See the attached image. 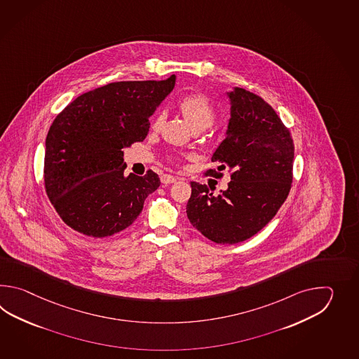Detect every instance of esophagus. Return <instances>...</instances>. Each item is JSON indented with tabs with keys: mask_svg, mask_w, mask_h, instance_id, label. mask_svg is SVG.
<instances>
[{
	"mask_svg": "<svg viewBox=\"0 0 359 359\" xmlns=\"http://www.w3.org/2000/svg\"><path fill=\"white\" fill-rule=\"evenodd\" d=\"M161 181L163 184H170V183L177 182L176 177L170 176V175H163L161 177Z\"/></svg>",
	"mask_w": 359,
	"mask_h": 359,
	"instance_id": "1",
	"label": "esophagus"
}]
</instances>
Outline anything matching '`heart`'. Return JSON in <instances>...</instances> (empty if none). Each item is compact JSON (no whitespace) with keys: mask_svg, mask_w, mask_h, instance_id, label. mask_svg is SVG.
I'll return each mask as SVG.
<instances>
[{"mask_svg":"<svg viewBox=\"0 0 359 359\" xmlns=\"http://www.w3.org/2000/svg\"><path fill=\"white\" fill-rule=\"evenodd\" d=\"M178 107L183 118L187 121L194 130H204L209 128L215 119V109L210 104V101L206 99L204 95H200V93L189 95L183 97L178 102ZM164 118H165L164 113H159L154 121V130L161 128V124L164 122Z\"/></svg>","mask_w":359,"mask_h":359,"instance_id":"1","label":"heart"}]
</instances>
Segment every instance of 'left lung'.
<instances>
[{"mask_svg":"<svg viewBox=\"0 0 359 359\" xmlns=\"http://www.w3.org/2000/svg\"><path fill=\"white\" fill-rule=\"evenodd\" d=\"M231 118L212 156L222 176L229 169L227 190L218 195L191 182L186 213L191 224L217 244H237L258 233L281 208L292 182L294 144L289 130L264 100L240 87L227 92Z\"/></svg>","mask_w":359,"mask_h":359,"instance_id":"obj_1","label":"left lung"}]
</instances>
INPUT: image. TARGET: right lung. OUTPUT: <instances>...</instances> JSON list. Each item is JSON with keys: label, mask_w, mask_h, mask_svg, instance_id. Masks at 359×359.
<instances>
[{"label": "right lung", "mask_w": 359, "mask_h": 359, "mask_svg": "<svg viewBox=\"0 0 359 359\" xmlns=\"http://www.w3.org/2000/svg\"><path fill=\"white\" fill-rule=\"evenodd\" d=\"M175 84L176 76L109 83L78 96L55 118L46 137L45 187L70 229L107 237L136 221L161 180L153 170L124 176L123 149L145 140L149 118Z\"/></svg>", "instance_id": "right-lung-1"}]
</instances>
